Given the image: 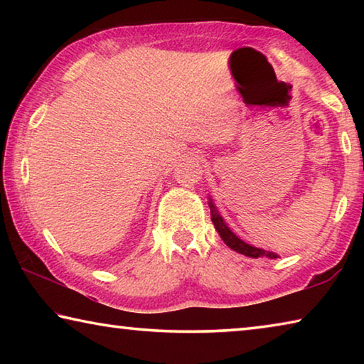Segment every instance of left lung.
Segmentation results:
<instances>
[{"label":"left lung","instance_id":"8db88e82","mask_svg":"<svg viewBox=\"0 0 364 364\" xmlns=\"http://www.w3.org/2000/svg\"><path fill=\"white\" fill-rule=\"evenodd\" d=\"M208 207H210V217H212V221L215 225V230L218 231L220 237L223 239L225 244L228 245V247L239 252V254L242 255H247V257H252V258H258V257H268V258H278V255L273 254V252H268V250H263V249H258V247H254V245H249L245 244L242 239H239L236 234H234L230 228H228V225L223 221V218H221V215L218 213L217 207H215L213 200L210 199L208 200Z\"/></svg>","mask_w":364,"mask_h":364}]
</instances>
